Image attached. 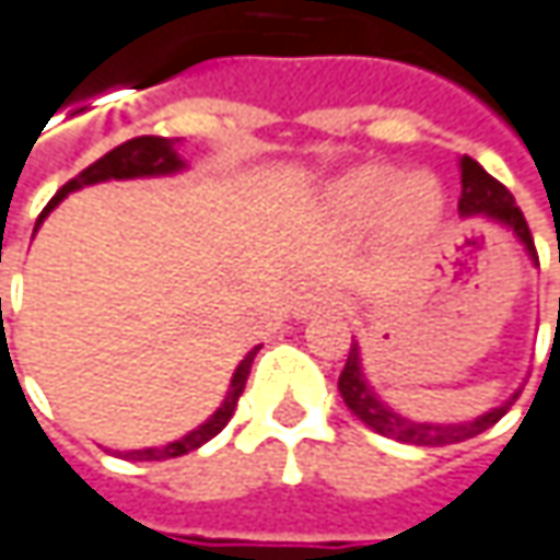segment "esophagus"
<instances>
[{
    "label": "esophagus",
    "instance_id": "obj_1",
    "mask_svg": "<svg viewBox=\"0 0 560 560\" xmlns=\"http://www.w3.org/2000/svg\"><path fill=\"white\" fill-rule=\"evenodd\" d=\"M347 296L340 293V290H331V287H318V290H312L300 305V315H312V312H347Z\"/></svg>",
    "mask_w": 560,
    "mask_h": 560
}]
</instances>
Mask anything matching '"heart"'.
Masks as SVG:
<instances>
[{"label":"heart","instance_id":"1","mask_svg":"<svg viewBox=\"0 0 560 560\" xmlns=\"http://www.w3.org/2000/svg\"><path fill=\"white\" fill-rule=\"evenodd\" d=\"M392 200V213L408 225H430L440 213V194L427 178H408L388 168H366L335 187V210L347 220H370Z\"/></svg>","mask_w":560,"mask_h":560}]
</instances>
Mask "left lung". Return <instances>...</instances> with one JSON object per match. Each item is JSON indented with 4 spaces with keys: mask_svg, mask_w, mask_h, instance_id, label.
<instances>
[{
    "mask_svg": "<svg viewBox=\"0 0 560 560\" xmlns=\"http://www.w3.org/2000/svg\"><path fill=\"white\" fill-rule=\"evenodd\" d=\"M459 213L462 217H488V220L503 222L506 229L516 232V238L526 245L529 258L539 264V255H536V242H533V232L526 225V217L523 210L513 203L510 190L500 184L498 178H491L475 159H462V197H459ZM340 398L343 405L363 420L366 427H373L376 433L388 436V440H398V443H411V446H450V443H462V440H471L478 433H485L488 427H494L506 408L513 405L503 401L500 408L481 415L475 420H462V423H420V420H408L401 415H395L380 395L373 392V385L363 376V363H360V347L350 343V353H347V363H343V373L338 380Z\"/></svg>",
    "mask_w": 560,
    "mask_h": 560,
    "instance_id": "obj_1",
    "label": "left lung"
}]
</instances>
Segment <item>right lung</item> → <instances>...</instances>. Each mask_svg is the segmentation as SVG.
<instances>
[{"label": "right lung", "mask_w": 560, "mask_h": 560, "mask_svg": "<svg viewBox=\"0 0 560 560\" xmlns=\"http://www.w3.org/2000/svg\"><path fill=\"white\" fill-rule=\"evenodd\" d=\"M175 142L178 140H165V137H137V140H127V142H120V145H114L107 155H101L95 165H89L85 172H79L75 178L62 184L60 190H57V197H54V200L47 203V210L40 213L37 225L44 222V217L60 203L66 194H72V190H79V187H89V184H98V180H110V178H117V180L152 178V175H175V172H180V168H184V162H180ZM258 350L260 347H255V350L238 363V370L232 373V385H229V392H225L222 405L213 411V418L207 420V423H200L197 430L184 433L180 440H175V443H165V446H159V450H133V453H124V456L133 462L175 459V456H184V453L200 450L207 440H213L222 427L229 423V418L235 415L238 395L245 392V382H248V373H252V363H255V353H258Z\"/></svg>", "instance_id": "1"}]
</instances>
